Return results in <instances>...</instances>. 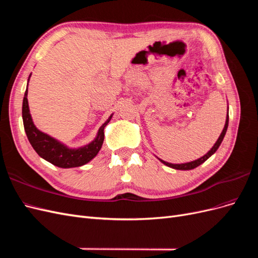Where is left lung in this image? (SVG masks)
Listing matches in <instances>:
<instances>
[{
	"instance_id": "1",
	"label": "left lung",
	"mask_w": 258,
	"mask_h": 258,
	"mask_svg": "<svg viewBox=\"0 0 258 258\" xmlns=\"http://www.w3.org/2000/svg\"><path fill=\"white\" fill-rule=\"evenodd\" d=\"M228 120H229V116H228V114H227V117H226L225 126H224V129H223V131H222V134H221L220 138L217 139V141H216V143L213 145V147L211 148V150H210L205 156H202L201 158H199V159H197V160L190 161V162H186V163H170V162H167V161H163V160H161V159H159V158H158V159L163 163V165H166V166H168V167H170V168L176 169V170H191V169L197 168L198 166L201 165V163H204L209 157H211V156H212V155L217 151V148L220 147V145H221V143H222V141H223V139H224V137H225V135H226V131H227V128H228Z\"/></svg>"
}]
</instances>
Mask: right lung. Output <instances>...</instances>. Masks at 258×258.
Listing matches in <instances>:
<instances>
[{
    "instance_id": "obj_1",
    "label": "right lung",
    "mask_w": 258,
    "mask_h": 258,
    "mask_svg": "<svg viewBox=\"0 0 258 258\" xmlns=\"http://www.w3.org/2000/svg\"><path fill=\"white\" fill-rule=\"evenodd\" d=\"M30 79V76H29ZM29 82V81H28ZM28 88L22 102V120L29 142L40 157L59 168L81 167L93 159L102 147L104 141V127L110 122L113 114L100 127L98 135L93 141L79 148H69L56 139L38 130L33 123L28 104Z\"/></svg>"
}]
</instances>
